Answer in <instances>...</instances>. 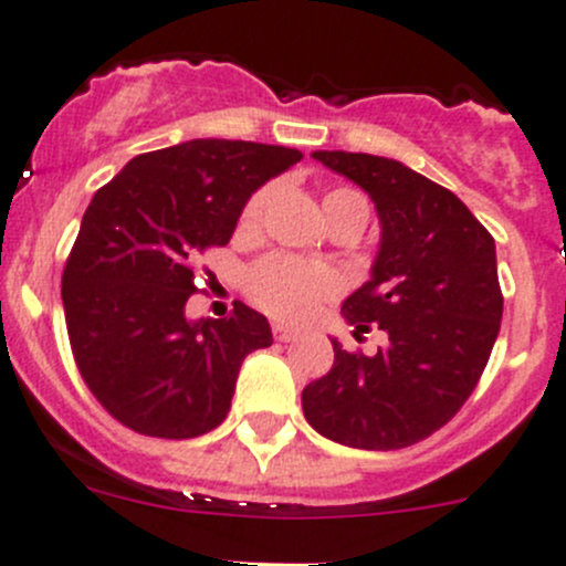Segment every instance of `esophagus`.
<instances>
[{"label": "esophagus", "instance_id": "34e87169", "mask_svg": "<svg viewBox=\"0 0 566 566\" xmlns=\"http://www.w3.org/2000/svg\"><path fill=\"white\" fill-rule=\"evenodd\" d=\"M273 336L279 338V342H298L301 338V331L298 328H290V325H282V323H276L273 325Z\"/></svg>", "mask_w": 566, "mask_h": 566}]
</instances>
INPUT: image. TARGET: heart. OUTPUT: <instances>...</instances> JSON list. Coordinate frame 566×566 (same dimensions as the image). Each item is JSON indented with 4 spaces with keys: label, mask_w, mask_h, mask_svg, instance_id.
<instances>
[{
    "label": "heart",
    "mask_w": 566,
    "mask_h": 566,
    "mask_svg": "<svg viewBox=\"0 0 566 566\" xmlns=\"http://www.w3.org/2000/svg\"><path fill=\"white\" fill-rule=\"evenodd\" d=\"M268 198H271V187L258 189L249 198L241 213L243 228H254L260 222ZM323 211L328 222L349 211L366 213L368 217V206L363 195L349 187H336L325 192ZM247 290L249 298L258 303L263 312L271 314V317L298 323V319H306L319 303L336 298L342 293V276L328 265L303 263V260L287 258V254H271V258L260 260L249 271Z\"/></svg>",
    "instance_id": "obj_1"
}]
</instances>
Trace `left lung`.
<instances>
[{
	"instance_id": "left-lung-1",
	"label": "left lung",
	"mask_w": 566,
	"mask_h": 566,
	"mask_svg": "<svg viewBox=\"0 0 566 566\" xmlns=\"http://www.w3.org/2000/svg\"><path fill=\"white\" fill-rule=\"evenodd\" d=\"M377 208L371 279L344 301L355 336L388 333L377 355L333 342V368L303 388L308 426L358 450H401L463 407L502 325L496 243L450 189L374 154L314 151Z\"/></svg>"
}]
</instances>
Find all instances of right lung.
<instances>
[{
	"label": "right lung",
	"instance_id": "right-lung-1",
	"mask_svg": "<svg viewBox=\"0 0 566 566\" xmlns=\"http://www.w3.org/2000/svg\"><path fill=\"white\" fill-rule=\"evenodd\" d=\"M298 148L198 138L138 154L88 203L62 276L83 382L127 428L192 439L228 418L238 368L271 347V325L235 301L187 319L195 260L233 235L243 206Z\"/></svg>",
	"mask_w": 566,
	"mask_h": 566
}]
</instances>
